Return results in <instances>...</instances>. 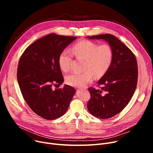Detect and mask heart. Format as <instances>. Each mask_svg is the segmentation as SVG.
I'll list each match as a JSON object with an SVG mask.
<instances>
[{
    "mask_svg": "<svg viewBox=\"0 0 153 153\" xmlns=\"http://www.w3.org/2000/svg\"><path fill=\"white\" fill-rule=\"evenodd\" d=\"M71 52L77 59H84L82 73H72L66 77L67 84L76 87H84L91 82L94 74L100 77L105 74L112 62L114 51L108 44L99 45L89 40L79 42L71 48ZM72 60V55L68 50H64L58 58L59 66L61 71L67 72L69 71Z\"/></svg>",
    "mask_w": 153,
    "mask_h": 153,
    "instance_id": "1",
    "label": "heart"
}]
</instances>
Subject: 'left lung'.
<instances>
[{
	"instance_id": "1",
	"label": "left lung",
	"mask_w": 153,
	"mask_h": 153,
	"mask_svg": "<svg viewBox=\"0 0 153 153\" xmlns=\"http://www.w3.org/2000/svg\"><path fill=\"white\" fill-rule=\"evenodd\" d=\"M87 38L105 40L114 51L110 67L97 82L102 85L101 89L92 87L88 89L91 94L88 110L94 117L110 118L122 111L133 97L138 81L137 62L132 51L114 35Z\"/></svg>"
}]
</instances>
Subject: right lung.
Here are the masks:
<instances>
[{
  "instance_id": "right-lung-1",
  "label": "right lung",
  "mask_w": 153,
  "mask_h": 153,
  "mask_svg": "<svg viewBox=\"0 0 153 153\" xmlns=\"http://www.w3.org/2000/svg\"><path fill=\"white\" fill-rule=\"evenodd\" d=\"M76 38L49 34L30 45L19 60L17 80L23 97L30 108L45 119L62 116L76 93L68 85L55 90L52 85L64 82L59 56Z\"/></svg>"
}]
</instances>
